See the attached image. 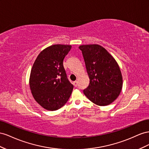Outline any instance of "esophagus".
I'll return each mask as SVG.
<instances>
[{"label":"esophagus","mask_w":149,"mask_h":149,"mask_svg":"<svg viewBox=\"0 0 149 149\" xmlns=\"http://www.w3.org/2000/svg\"><path fill=\"white\" fill-rule=\"evenodd\" d=\"M74 86L75 87H77V86H78V82H77V81H75V82H74Z\"/></svg>","instance_id":"34e87169"}]
</instances>
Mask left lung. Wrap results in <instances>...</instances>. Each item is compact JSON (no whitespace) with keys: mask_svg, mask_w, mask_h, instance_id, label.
<instances>
[{"mask_svg":"<svg viewBox=\"0 0 149 149\" xmlns=\"http://www.w3.org/2000/svg\"><path fill=\"white\" fill-rule=\"evenodd\" d=\"M90 83L84 93L99 106L111 104L119 95L122 76L119 66L107 50L97 44L79 46Z\"/></svg>","mask_w":149,"mask_h":149,"instance_id":"obj_1","label":"left lung"}]
</instances>
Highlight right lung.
I'll return each mask as SVG.
<instances>
[{"mask_svg":"<svg viewBox=\"0 0 149 149\" xmlns=\"http://www.w3.org/2000/svg\"><path fill=\"white\" fill-rule=\"evenodd\" d=\"M69 45L48 47L33 63L29 85L33 98L48 110L61 109L69 100L74 86L68 79L63 61L71 49Z\"/></svg>","mask_w":149,"mask_h":149,"instance_id":"obj_1","label":"right lung"}]
</instances>
